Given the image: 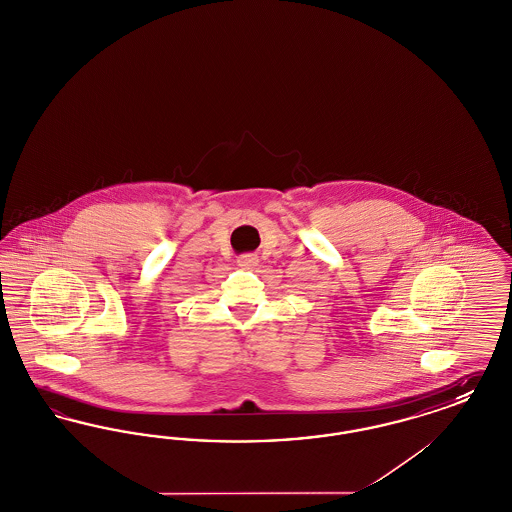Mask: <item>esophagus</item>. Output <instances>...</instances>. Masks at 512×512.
<instances>
[{"label": "esophagus", "instance_id": "obj_1", "mask_svg": "<svg viewBox=\"0 0 512 512\" xmlns=\"http://www.w3.org/2000/svg\"><path fill=\"white\" fill-rule=\"evenodd\" d=\"M238 265L242 268H255L259 265V257L255 253H244L238 257Z\"/></svg>", "mask_w": 512, "mask_h": 512}]
</instances>
